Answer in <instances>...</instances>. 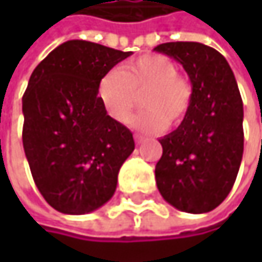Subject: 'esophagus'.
I'll return each mask as SVG.
<instances>
[{"instance_id": "obj_1", "label": "esophagus", "mask_w": 262, "mask_h": 262, "mask_svg": "<svg viewBox=\"0 0 262 262\" xmlns=\"http://www.w3.org/2000/svg\"><path fill=\"white\" fill-rule=\"evenodd\" d=\"M145 141V136H142V135H139V133H135V142L136 144H142Z\"/></svg>"}]
</instances>
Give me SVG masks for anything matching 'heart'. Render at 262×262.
<instances>
[{"label": "heart", "instance_id": "1", "mask_svg": "<svg viewBox=\"0 0 262 262\" xmlns=\"http://www.w3.org/2000/svg\"><path fill=\"white\" fill-rule=\"evenodd\" d=\"M145 107L133 123L145 130H161L165 123L179 126L192 104V84L162 54H144L121 70H111L98 81V98L111 118L129 123L139 104Z\"/></svg>", "mask_w": 262, "mask_h": 262}]
</instances>
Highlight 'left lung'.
<instances>
[{
  "instance_id": "left-lung-1",
  "label": "left lung",
  "mask_w": 262,
  "mask_h": 262,
  "mask_svg": "<svg viewBox=\"0 0 262 262\" xmlns=\"http://www.w3.org/2000/svg\"><path fill=\"white\" fill-rule=\"evenodd\" d=\"M155 51L176 59L194 91L186 118L159 139L158 189L179 211L209 212L231 192L243 158V100L236 80L228 60L208 45L167 42Z\"/></svg>"
}]
</instances>
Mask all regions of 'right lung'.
<instances>
[{"mask_svg":"<svg viewBox=\"0 0 262 262\" xmlns=\"http://www.w3.org/2000/svg\"><path fill=\"white\" fill-rule=\"evenodd\" d=\"M132 51L68 40L33 71L24 97L23 144L47 203L81 215L103 206L135 150L132 132L104 111L98 81Z\"/></svg>","mask_w":262,"mask_h":262,"instance_id":"obj_1","label":"right lung"}]
</instances>
